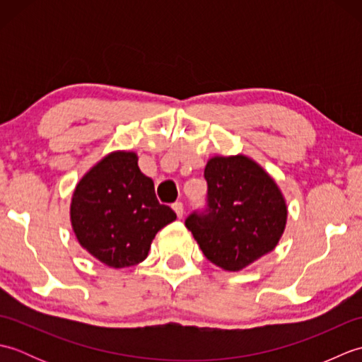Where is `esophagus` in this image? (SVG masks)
<instances>
[{
    "instance_id": "1",
    "label": "esophagus",
    "mask_w": 362,
    "mask_h": 362,
    "mask_svg": "<svg viewBox=\"0 0 362 362\" xmlns=\"http://www.w3.org/2000/svg\"><path fill=\"white\" fill-rule=\"evenodd\" d=\"M173 210L175 211L177 218H183V213H185V210H183V204H182V202L173 204Z\"/></svg>"
}]
</instances>
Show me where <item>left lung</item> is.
<instances>
[{"mask_svg":"<svg viewBox=\"0 0 362 362\" xmlns=\"http://www.w3.org/2000/svg\"><path fill=\"white\" fill-rule=\"evenodd\" d=\"M206 209L185 226L204 255L228 272L243 271L275 249L288 206L275 180L245 156H216L205 166Z\"/></svg>","mask_w":362,"mask_h":362,"instance_id":"obj_1","label":"left lung"}]
</instances>
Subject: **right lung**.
Wrapping results in <instances>:
<instances>
[{
    "mask_svg": "<svg viewBox=\"0 0 362 362\" xmlns=\"http://www.w3.org/2000/svg\"><path fill=\"white\" fill-rule=\"evenodd\" d=\"M70 218L82 247L101 263L121 269L141 263L158 230L177 216L157 201L136 153L115 151L76 185Z\"/></svg>",
    "mask_w": 362,
    "mask_h": 362,
    "instance_id": "add662e5",
    "label": "right lung"
}]
</instances>
